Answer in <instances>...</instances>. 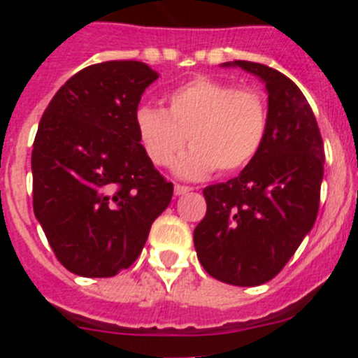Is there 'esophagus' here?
Listing matches in <instances>:
<instances>
[{"label": "esophagus", "instance_id": "obj_1", "mask_svg": "<svg viewBox=\"0 0 358 358\" xmlns=\"http://www.w3.org/2000/svg\"><path fill=\"white\" fill-rule=\"evenodd\" d=\"M173 192H176V195H185V194H188V192H192V188H189V186L176 185V188H173Z\"/></svg>", "mask_w": 358, "mask_h": 358}]
</instances>
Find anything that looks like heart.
<instances>
[{"mask_svg": "<svg viewBox=\"0 0 358 358\" xmlns=\"http://www.w3.org/2000/svg\"><path fill=\"white\" fill-rule=\"evenodd\" d=\"M136 132L154 166L166 169L186 140L192 148L177 163L185 179H202L218 169L231 173L251 163L267 132V103L260 91L199 77L166 96V109L141 107Z\"/></svg>", "mask_w": 358, "mask_h": 358, "instance_id": "1", "label": "heart"}]
</instances>
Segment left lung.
I'll list each match as a JSON object with an SVG mask.
<instances>
[{"label":"left lung","mask_w":358,"mask_h":358,"mask_svg":"<svg viewBox=\"0 0 358 358\" xmlns=\"http://www.w3.org/2000/svg\"><path fill=\"white\" fill-rule=\"evenodd\" d=\"M222 66H238L265 82L267 132L238 177L202 189L208 210L194 243L215 280L256 287L285 267L314 227L324 147L312 107L289 77L258 62Z\"/></svg>","instance_id":"obj_1"}]
</instances>
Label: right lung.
I'll list each match as a JSON object with an SVG mask.
<instances>
[{
  "mask_svg": "<svg viewBox=\"0 0 358 358\" xmlns=\"http://www.w3.org/2000/svg\"><path fill=\"white\" fill-rule=\"evenodd\" d=\"M159 77L140 61L73 75L44 110L34 150V213L57 260L84 278H110L140 256L173 185L136 132L141 94Z\"/></svg>",
  "mask_w": 358,
  "mask_h": 358,
  "instance_id": "1",
  "label": "right lung"
}]
</instances>
